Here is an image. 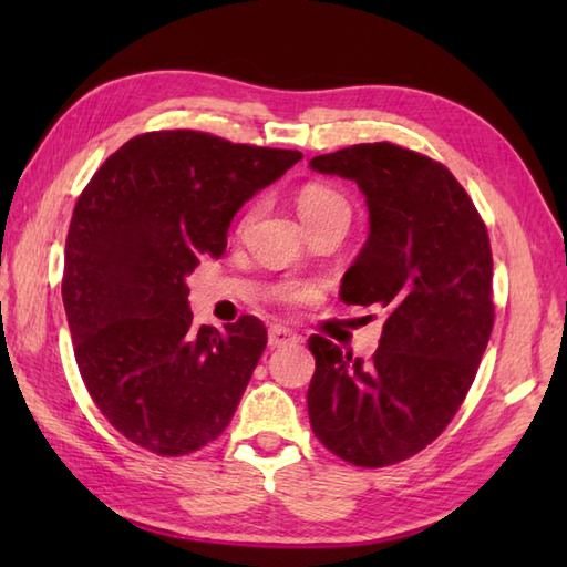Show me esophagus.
Here are the masks:
<instances>
[{
	"label": "esophagus",
	"mask_w": 567,
	"mask_h": 567,
	"mask_svg": "<svg viewBox=\"0 0 567 567\" xmlns=\"http://www.w3.org/2000/svg\"><path fill=\"white\" fill-rule=\"evenodd\" d=\"M297 341H299L297 331L280 327V323H275V327H270V331H268L270 348H282V346H290V343H297Z\"/></svg>",
	"instance_id": "34e87169"
}]
</instances>
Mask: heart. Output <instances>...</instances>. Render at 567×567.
<instances>
[{"instance_id": "1", "label": "heart", "mask_w": 567, "mask_h": 567, "mask_svg": "<svg viewBox=\"0 0 567 567\" xmlns=\"http://www.w3.org/2000/svg\"><path fill=\"white\" fill-rule=\"evenodd\" d=\"M297 209H299V216H302V221H305V219H311V216H317L321 212L348 209V207H346L343 197L336 195L333 189L321 187V185H309V187L299 192ZM248 219H250V216H248ZM311 295H315V287H311V285H292V287H287V292H285V297L292 299V302H302V299H309Z\"/></svg>"}]
</instances>
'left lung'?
Returning a JSON list of instances; mask_svg holds the SVG:
<instances>
[{
    "instance_id": "left-lung-1",
    "label": "left lung",
    "mask_w": 567,
    "mask_h": 567,
    "mask_svg": "<svg viewBox=\"0 0 567 567\" xmlns=\"http://www.w3.org/2000/svg\"><path fill=\"white\" fill-rule=\"evenodd\" d=\"M309 167L365 195L370 234L339 297L384 311L370 363L309 339L311 429L353 465L400 463L441 436L483 360L495 323L487 228L451 171L392 143L317 155Z\"/></svg>"
}]
</instances>
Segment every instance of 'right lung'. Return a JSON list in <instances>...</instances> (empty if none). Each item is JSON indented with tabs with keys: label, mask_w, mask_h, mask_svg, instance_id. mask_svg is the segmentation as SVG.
Masks as SVG:
<instances>
[{
	"label": "right lung",
	"mask_w": 567,
	"mask_h": 567,
	"mask_svg": "<svg viewBox=\"0 0 567 567\" xmlns=\"http://www.w3.org/2000/svg\"><path fill=\"white\" fill-rule=\"evenodd\" d=\"M299 161V151L153 131L126 141L84 187L63 305L84 388L128 441L187 455L228 426L268 331L256 317L197 329L187 277L226 250L236 212Z\"/></svg>",
	"instance_id": "add662e5"
}]
</instances>
